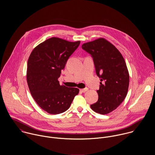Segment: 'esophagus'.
Listing matches in <instances>:
<instances>
[{
	"label": "esophagus",
	"instance_id": "esophagus-1",
	"mask_svg": "<svg viewBox=\"0 0 155 155\" xmlns=\"http://www.w3.org/2000/svg\"><path fill=\"white\" fill-rule=\"evenodd\" d=\"M88 90V88H85L84 89H80V91H81L82 92H87Z\"/></svg>",
	"mask_w": 155,
	"mask_h": 155
}]
</instances>
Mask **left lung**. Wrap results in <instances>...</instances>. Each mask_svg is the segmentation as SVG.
I'll return each mask as SVG.
<instances>
[{
  "instance_id": "left-lung-1",
  "label": "left lung",
  "mask_w": 155,
  "mask_h": 155,
  "mask_svg": "<svg viewBox=\"0 0 155 155\" xmlns=\"http://www.w3.org/2000/svg\"><path fill=\"white\" fill-rule=\"evenodd\" d=\"M82 48L91 55L97 75L101 79L100 89L97 91L98 100L91 108L101 114H108L127 95L130 76L125 60L119 50L104 38L85 43Z\"/></svg>"
}]
</instances>
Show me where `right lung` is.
<instances>
[{"mask_svg":"<svg viewBox=\"0 0 155 155\" xmlns=\"http://www.w3.org/2000/svg\"><path fill=\"white\" fill-rule=\"evenodd\" d=\"M80 43L53 37L36 46L30 55L27 70L28 88L36 103L48 113L66 111L79 92L77 88L60 85L58 79Z\"/></svg>","mask_w":155,"mask_h":155,"instance_id":"right-lung-1","label":"right lung"}]
</instances>
